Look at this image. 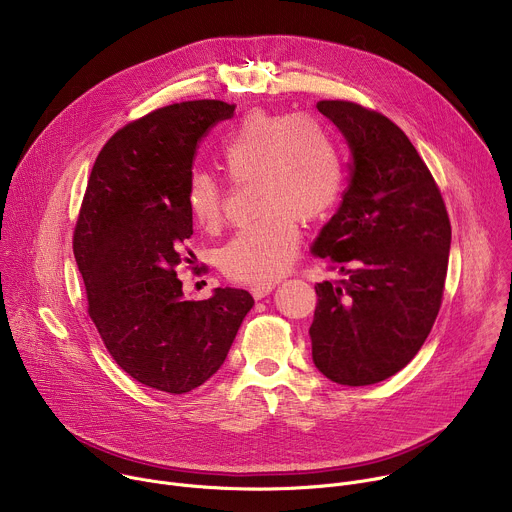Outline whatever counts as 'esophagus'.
<instances>
[{"label": "esophagus", "mask_w": 512, "mask_h": 512, "mask_svg": "<svg viewBox=\"0 0 512 512\" xmlns=\"http://www.w3.org/2000/svg\"><path fill=\"white\" fill-rule=\"evenodd\" d=\"M273 287H275L273 283H257V285L251 287V296H253L255 300H263L265 296L271 294Z\"/></svg>", "instance_id": "esophagus-1"}]
</instances>
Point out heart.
Here are the masks:
<instances>
[{"mask_svg": "<svg viewBox=\"0 0 512 512\" xmlns=\"http://www.w3.org/2000/svg\"><path fill=\"white\" fill-rule=\"evenodd\" d=\"M218 160L235 184L251 182L259 218L237 231L218 253L233 281L279 279L300 251V221L328 214L342 190V168L328 131L312 117L255 111L218 148ZM227 192L212 174L194 172L186 184V208L204 231L225 221Z\"/></svg>", "mask_w": 512, "mask_h": 512, "instance_id": "b5f03b06", "label": "heart"}]
</instances>
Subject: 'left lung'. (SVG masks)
<instances>
[{
    "mask_svg": "<svg viewBox=\"0 0 512 512\" xmlns=\"http://www.w3.org/2000/svg\"><path fill=\"white\" fill-rule=\"evenodd\" d=\"M344 135L350 182L314 253L346 277L316 285V369L338 385L381 383L419 352L444 296L450 216L409 137L379 111L318 101Z\"/></svg>",
    "mask_w": 512,
    "mask_h": 512,
    "instance_id": "obj_1",
    "label": "left lung"
}]
</instances>
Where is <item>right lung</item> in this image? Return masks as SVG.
<instances>
[{
    "instance_id": "right-lung-1",
    "label": "right lung",
    "mask_w": 512,
    "mask_h": 512,
    "mask_svg": "<svg viewBox=\"0 0 512 512\" xmlns=\"http://www.w3.org/2000/svg\"><path fill=\"white\" fill-rule=\"evenodd\" d=\"M233 111L225 101H186L121 127L95 160L72 237L105 348L137 383L172 395L221 369L253 308L249 291L233 287L184 300L176 277L192 235L186 184L194 154Z\"/></svg>"
}]
</instances>
